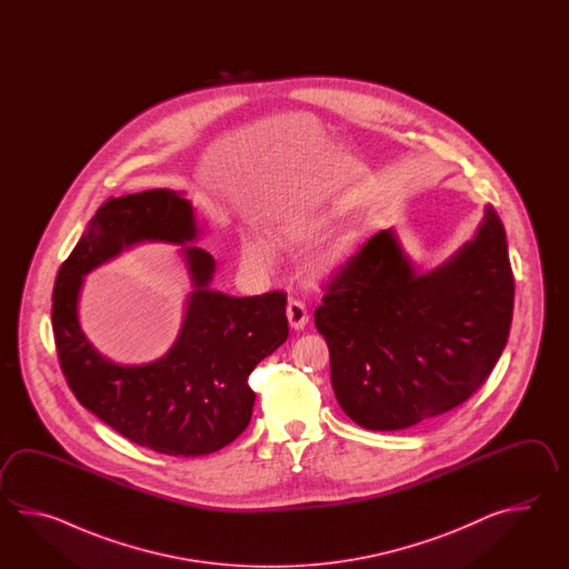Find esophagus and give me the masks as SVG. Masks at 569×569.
Instances as JSON below:
<instances>
[{
    "label": "esophagus",
    "mask_w": 569,
    "mask_h": 569,
    "mask_svg": "<svg viewBox=\"0 0 569 569\" xmlns=\"http://www.w3.org/2000/svg\"><path fill=\"white\" fill-rule=\"evenodd\" d=\"M287 317H289L290 327L297 331L309 323V311H307L305 302L297 301V299H290L287 305Z\"/></svg>",
    "instance_id": "obj_1"
}]
</instances>
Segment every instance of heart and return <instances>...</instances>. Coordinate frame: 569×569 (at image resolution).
I'll list each match as a JSON object with an SVG mask.
<instances>
[{"mask_svg": "<svg viewBox=\"0 0 569 569\" xmlns=\"http://www.w3.org/2000/svg\"><path fill=\"white\" fill-rule=\"evenodd\" d=\"M321 226H323V223L319 221V223H311L309 228H295V226L282 228V230L279 231L280 242H301L305 238H309L313 231L321 230ZM240 252H242V260L248 267L264 270V268L270 267V262H272L270 243H268L262 236H258V233H242V238H240ZM343 254H346V243H331L327 250H323L321 254L315 258V272H317L319 277L331 274V272L341 264Z\"/></svg>", "mask_w": 569, "mask_h": 569, "instance_id": "obj_1", "label": "heart"}]
</instances>
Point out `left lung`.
<instances>
[{
	"mask_svg": "<svg viewBox=\"0 0 569 569\" xmlns=\"http://www.w3.org/2000/svg\"><path fill=\"white\" fill-rule=\"evenodd\" d=\"M512 305L507 231L495 207L486 206L472 240L425 272L397 231H378L315 309L339 407L370 431H399L460 407L505 350Z\"/></svg>",
	"mask_w": 569,
	"mask_h": 569,
	"instance_id": "obj_1",
	"label": "left lung"
}]
</instances>
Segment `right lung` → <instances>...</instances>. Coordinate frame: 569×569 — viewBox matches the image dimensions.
Instances as JSON below:
<instances>
[{"label": "right lung", "mask_w": 569, "mask_h": 569, "mask_svg": "<svg viewBox=\"0 0 569 569\" xmlns=\"http://www.w3.org/2000/svg\"><path fill=\"white\" fill-rule=\"evenodd\" d=\"M203 230L193 206L170 189L108 199L62 262L52 292V331L77 400L142 448L197 458L226 448L250 423L248 376L289 338L287 295L230 297L213 290L216 260L194 246ZM181 244L194 290L173 348L150 365L109 361L78 321L84 274L138 242Z\"/></svg>", "instance_id": "1"}]
</instances>
